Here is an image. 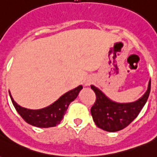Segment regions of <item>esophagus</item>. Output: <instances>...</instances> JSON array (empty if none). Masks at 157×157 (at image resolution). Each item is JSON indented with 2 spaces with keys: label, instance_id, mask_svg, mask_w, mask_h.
<instances>
[{
  "label": "esophagus",
  "instance_id": "obj_1",
  "mask_svg": "<svg viewBox=\"0 0 157 157\" xmlns=\"http://www.w3.org/2000/svg\"><path fill=\"white\" fill-rule=\"evenodd\" d=\"M91 80H86L85 82V86H89L90 84H91Z\"/></svg>",
  "mask_w": 157,
  "mask_h": 157
}]
</instances>
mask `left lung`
<instances>
[{
	"label": "left lung",
	"mask_w": 157,
	"mask_h": 157,
	"mask_svg": "<svg viewBox=\"0 0 157 157\" xmlns=\"http://www.w3.org/2000/svg\"><path fill=\"white\" fill-rule=\"evenodd\" d=\"M91 88L96 94V101L91 108L96 125L106 131L116 132L126 128L139 115L150 95L151 81L144 96L131 103L112 102L94 86H91Z\"/></svg>",
	"instance_id": "1"
}]
</instances>
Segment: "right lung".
Here are the masks:
<instances>
[{"mask_svg":"<svg viewBox=\"0 0 157 157\" xmlns=\"http://www.w3.org/2000/svg\"><path fill=\"white\" fill-rule=\"evenodd\" d=\"M82 89V86H79L61 96L52 105L39 110H30L20 107L13 100L11 93H9L16 110L28 124L39 128H48L56 126L60 123L70 103L76 98Z\"/></svg>","mask_w":157,"mask_h":157,"instance_id":"obj_1","label":"right lung"}]
</instances>
